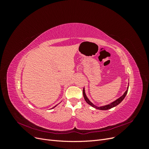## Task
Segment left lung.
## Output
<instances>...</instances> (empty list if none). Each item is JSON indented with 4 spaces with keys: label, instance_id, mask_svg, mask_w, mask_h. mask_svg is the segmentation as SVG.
<instances>
[{
    "label": "left lung",
    "instance_id": "8db88e82",
    "mask_svg": "<svg viewBox=\"0 0 149 149\" xmlns=\"http://www.w3.org/2000/svg\"><path fill=\"white\" fill-rule=\"evenodd\" d=\"M128 89H129V84H128V86H127V90H126V91H125V93L123 94V95H122L119 98L117 99L116 101L112 102L111 103L109 104L102 106H97L96 105H94L93 103H92L91 101H89V100L88 98V97L86 96V94L84 88H83V96H84V98L86 102L88 104H89L90 106H91L92 107H94V108H95V109H100V110H108V109H111V108H112V107H116V106H118V104H119L122 101H123V100L125 98V97L126 96V94H127V93Z\"/></svg>",
    "mask_w": 149,
    "mask_h": 149
}]
</instances>
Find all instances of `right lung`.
Returning a JSON list of instances; mask_svg holds the SVG:
<instances>
[{
    "mask_svg": "<svg viewBox=\"0 0 149 149\" xmlns=\"http://www.w3.org/2000/svg\"><path fill=\"white\" fill-rule=\"evenodd\" d=\"M57 105H58V104H56V106H54V107H53V108H52V109H53V108H55V107H56V106H57Z\"/></svg>",
    "mask_w": 149,
    "mask_h": 149,
    "instance_id": "obj_1",
    "label": "right lung"
}]
</instances>
